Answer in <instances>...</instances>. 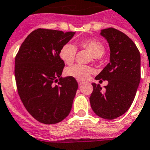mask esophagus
<instances>
[{"mask_svg": "<svg viewBox=\"0 0 150 150\" xmlns=\"http://www.w3.org/2000/svg\"><path fill=\"white\" fill-rule=\"evenodd\" d=\"M78 83H79V86H82V85L83 84V82H82V81H78Z\"/></svg>", "mask_w": 150, "mask_h": 150, "instance_id": "esophagus-1", "label": "esophagus"}]
</instances>
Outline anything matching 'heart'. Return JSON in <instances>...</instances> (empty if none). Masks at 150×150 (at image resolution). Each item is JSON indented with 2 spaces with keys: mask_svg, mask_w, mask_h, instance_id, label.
<instances>
[{
  "mask_svg": "<svg viewBox=\"0 0 150 150\" xmlns=\"http://www.w3.org/2000/svg\"><path fill=\"white\" fill-rule=\"evenodd\" d=\"M78 46L82 49H86L95 58H100L104 54V46L100 43V41L88 39L80 41L78 43ZM77 49L72 43H68L62 46L59 52L60 58L62 60L64 63L70 65L74 62L76 55ZM93 72V68L88 65H82V64H75L71 67H69L66 69V75L70 77L79 81H86L88 79L89 75Z\"/></svg>",
  "mask_w": 150,
  "mask_h": 150,
  "instance_id": "obj_1",
  "label": "heart"
}]
</instances>
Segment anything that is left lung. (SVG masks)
<instances>
[{"mask_svg": "<svg viewBox=\"0 0 150 150\" xmlns=\"http://www.w3.org/2000/svg\"><path fill=\"white\" fill-rule=\"evenodd\" d=\"M100 35L110 47V62L95 79L108 81L102 89L92 83L89 97L94 113L103 119L113 120L127 112L135 99L141 78L140 53L127 35L114 28L102 29Z\"/></svg>", "mask_w": 150, "mask_h": 150, "instance_id": "1", "label": "left lung"}]
</instances>
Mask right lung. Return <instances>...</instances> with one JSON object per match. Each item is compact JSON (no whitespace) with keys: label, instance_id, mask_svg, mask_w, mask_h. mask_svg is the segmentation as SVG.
Segmentation results:
<instances>
[{"label":"right lung","instance_id":"1","mask_svg":"<svg viewBox=\"0 0 150 150\" xmlns=\"http://www.w3.org/2000/svg\"><path fill=\"white\" fill-rule=\"evenodd\" d=\"M75 32L38 29L22 43L15 60L18 93L29 114L41 123L57 124L70 114L77 81L61 77L64 63L59 52ZM59 80L58 85L53 82Z\"/></svg>","mask_w":150,"mask_h":150}]
</instances>
